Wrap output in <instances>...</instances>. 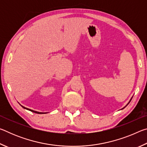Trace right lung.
Segmentation results:
<instances>
[{"instance_id": "right-lung-1", "label": "right lung", "mask_w": 147, "mask_h": 147, "mask_svg": "<svg viewBox=\"0 0 147 147\" xmlns=\"http://www.w3.org/2000/svg\"><path fill=\"white\" fill-rule=\"evenodd\" d=\"M22 107H23V108H24V109H28V110H29V111H32V112H34V113H38V114H42V113H42V112H38V111H34V110H32V109H28V108H25V107H24V106H21Z\"/></svg>"}]
</instances>
